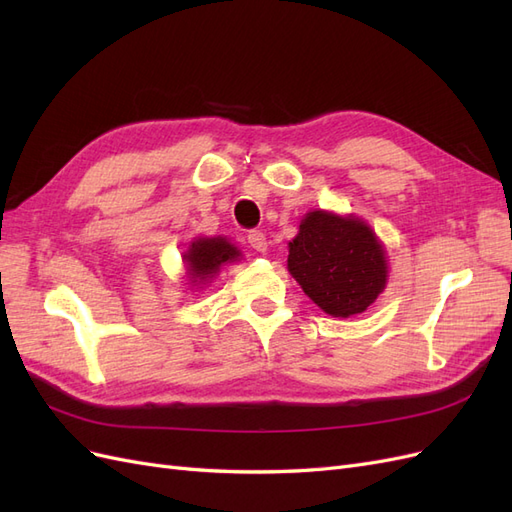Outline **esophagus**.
Returning <instances> with one entry per match:
<instances>
[{
  "instance_id": "1",
  "label": "esophagus",
  "mask_w": 512,
  "mask_h": 512,
  "mask_svg": "<svg viewBox=\"0 0 512 512\" xmlns=\"http://www.w3.org/2000/svg\"><path fill=\"white\" fill-rule=\"evenodd\" d=\"M247 243H250L252 250L256 252H265L267 250V237L262 235L260 230H250L247 232Z\"/></svg>"
}]
</instances>
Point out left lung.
<instances>
[{
    "label": "left lung",
    "mask_w": 512,
    "mask_h": 512,
    "mask_svg": "<svg viewBox=\"0 0 512 512\" xmlns=\"http://www.w3.org/2000/svg\"><path fill=\"white\" fill-rule=\"evenodd\" d=\"M288 271L333 318L365 312L386 284L384 250L367 224L312 211L290 241Z\"/></svg>",
    "instance_id": "left-lung-1"
}]
</instances>
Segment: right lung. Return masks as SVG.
Here are the masks:
<instances>
[{
	"instance_id": "add662e5",
	"label": "right lung",
	"mask_w": 512,
	"mask_h": 512,
	"mask_svg": "<svg viewBox=\"0 0 512 512\" xmlns=\"http://www.w3.org/2000/svg\"><path fill=\"white\" fill-rule=\"evenodd\" d=\"M239 256L235 245H230L226 239H198L190 245L188 254H185V265H188L190 275L196 280H207L215 271H218L224 262H232Z\"/></svg>"
}]
</instances>
